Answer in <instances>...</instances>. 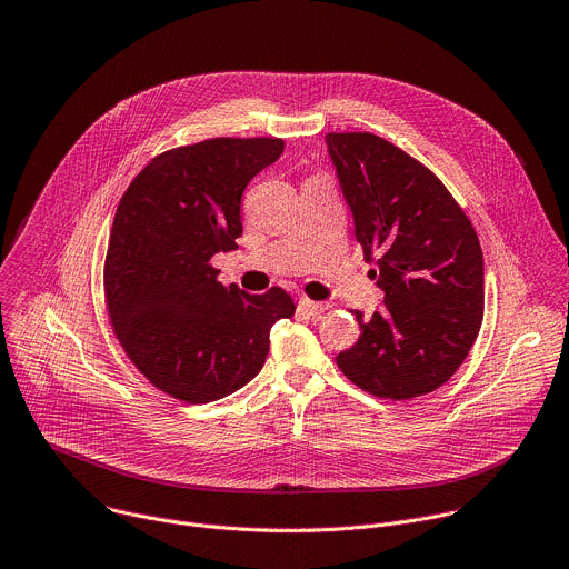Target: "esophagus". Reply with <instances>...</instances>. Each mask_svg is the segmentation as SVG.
Returning <instances> with one entry per match:
<instances>
[{"label": "esophagus", "instance_id": "esophagus-1", "mask_svg": "<svg viewBox=\"0 0 569 569\" xmlns=\"http://www.w3.org/2000/svg\"><path fill=\"white\" fill-rule=\"evenodd\" d=\"M298 307L307 313V316H320L325 309H327V302H313L309 298H300L298 300Z\"/></svg>", "mask_w": 569, "mask_h": 569}]
</instances>
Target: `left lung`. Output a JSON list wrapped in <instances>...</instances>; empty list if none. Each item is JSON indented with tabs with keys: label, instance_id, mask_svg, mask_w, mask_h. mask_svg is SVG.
Listing matches in <instances>:
<instances>
[{
	"label": "left lung",
	"instance_id": "1",
	"mask_svg": "<svg viewBox=\"0 0 569 569\" xmlns=\"http://www.w3.org/2000/svg\"><path fill=\"white\" fill-rule=\"evenodd\" d=\"M366 262L375 253L383 309L336 363L361 390L412 399L446 383L473 348L485 313L478 233L446 186L417 159L368 132L327 134Z\"/></svg>",
	"mask_w": 569,
	"mask_h": 569
}]
</instances>
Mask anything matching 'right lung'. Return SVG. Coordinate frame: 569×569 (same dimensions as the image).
Returning a JSON list of instances; mask_svg holds the SVG:
<instances>
[{
	"mask_svg": "<svg viewBox=\"0 0 569 569\" xmlns=\"http://www.w3.org/2000/svg\"><path fill=\"white\" fill-rule=\"evenodd\" d=\"M282 139H208L154 157L126 190L104 258L107 313L130 361L166 395L208 403L264 366L269 331L296 305L217 282L210 258L242 236V192Z\"/></svg>",
	"mask_w": 569,
	"mask_h": 569,
	"instance_id": "add662e5",
	"label": "right lung"
}]
</instances>
